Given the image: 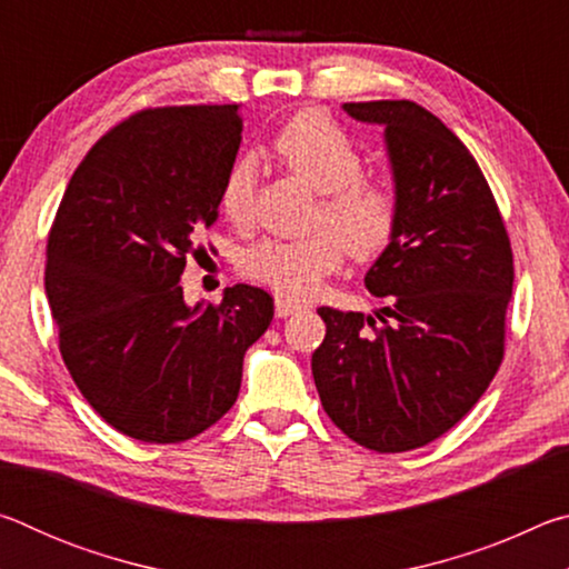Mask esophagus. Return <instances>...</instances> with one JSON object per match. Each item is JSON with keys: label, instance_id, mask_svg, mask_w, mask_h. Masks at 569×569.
I'll list each match as a JSON object with an SVG mask.
<instances>
[{"label": "esophagus", "instance_id": "esophagus-1", "mask_svg": "<svg viewBox=\"0 0 569 569\" xmlns=\"http://www.w3.org/2000/svg\"><path fill=\"white\" fill-rule=\"evenodd\" d=\"M298 308H301V306L288 301V298L276 296V316H278V319H286V316H291L293 311H298Z\"/></svg>", "mask_w": 569, "mask_h": 569}]
</instances>
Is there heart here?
Instances as JSON below:
<instances>
[{
    "label": "heart",
    "mask_w": 569,
    "mask_h": 569,
    "mask_svg": "<svg viewBox=\"0 0 569 569\" xmlns=\"http://www.w3.org/2000/svg\"><path fill=\"white\" fill-rule=\"evenodd\" d=\"M276 156L313 190L323 192L321 218L331 230L301 240H266L246 258V273L281 298H306L319 291L326 276L343 263V246L353 258H371L389 246L397 230V198L383 182L361 178V152L349 134L321 112H301L276 134ZM256 168L240 160L228 172L220 208L230 223L253 216Z\"/></svg>",
    "instance_id": "1"
}]
</instances>
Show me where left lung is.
<instances>
[{"mask_svg":"<svg viewBox=\"0 0 569 569\" xmlns=\"http://www.w3.org/2000/svg\"><path fill=\"white\" fill-rule=\"evenodd\" d=\"M383 128L399 218L363 283L387 306H323L311 356L326 413L366 449L409 451L467 417L502 363L512 248L485 176L437 114L409 100L343 102Z\"/></svg>","mask_w":569,"mask_h":569,"instance_id":"left-lung-1","label":"left lung"}]
</instances>
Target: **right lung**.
I'll list each match as a JSON object with an SVG mask.
<instances>
[{
	"mask_svg": "<svg viewBox=\"0 0 569 569\" xmlns=\"http://www.w3.org/2000/svg\"><path fill=\"white\" fill-rule=\"evenodd\" d=\"M238 104L132 114L74 170L47 243L44 291L77 389L122 435L178 445L233 407L243 356L273 319L263 288L188 306L180 276L218 220Z\"/></svg>",
	"mask_w": 569,
	"mask_h": 569,
	"instance_id": "right-lung-1",
	"label": "right lung"
}]
</instances>
